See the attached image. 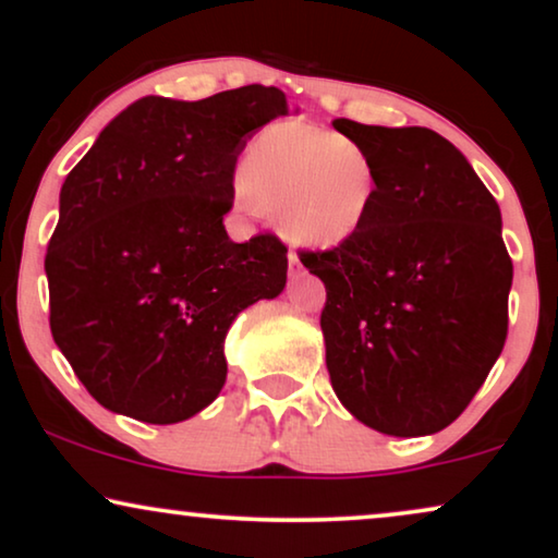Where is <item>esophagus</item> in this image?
I'll list each match as a JSON object with an SVG mask.
<instances>
[{"label": "esophagus", "mask_w": 558, "mask_h": 558, "mask_svg": "<svg viewBox=\"0 0 558 558\" xmlns=\"http://www.w3.org/2000/svg\"><path fill=\"white\" fill-rule=\"evenodd\" d=\"M302 271H304V266H302V262H300V256L289 254V277H300Z\"/></svg>", "instance_id": "1"}]
</instances>
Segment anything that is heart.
<instances>
[{
    "label": "heart",
    "instance_id": "obj_1",
    "mask_svg": "<svg viewBox=\"0 0 558 558\" xmlns=\"http://www.w3.org/2000/svg\"><path fill=\"white\" fill-rule=\"evenodd\" d=\"M235 195L269 213L274 228L296 246L335 248L368 223L378 167L350 136L279 121L248 142Z\"/></svg>",
    "mask_w": 558,
    "mask_h": 558
}]
</instances>
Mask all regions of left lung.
<instances>
[{"label": "left lung", "instance_id": "1", "mask_svg": "<svg viewBox=\"0 0 558 558\" xmlns=\"http://www.w3.org/2000/svg\"><path fill=\"white\" fill-rule=\"evenodd\" d=\"M332 126L371 151L378 201L353 239L302 254L327 289V371L357 422L426 437L468 409L506 345L513 264L500 208L432 129Z\"/></svg>", "mask_w": 558, "mask_h": 558}]
</instances>
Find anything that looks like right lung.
Listing matches in <instances>:
<instances>
[{"instance_id": "add662e5", "label": "right lung", "mask_w": 558, "mask_h": 558, "mask_svg": "<svg viewBox=\"0 0 558 558\" xmlns=\"http://www.w3.org/2000/svg\"><path fill=\"white\" fill-rule=\"evenodd\" d=\"M287 113V96L258 83L203 101L144 96L65 178L45 256L50 330L104 409L178 424L210 407L233 319L284 292V243H235L223 216L235 159Z\"/></svg>"}]
</instances>
